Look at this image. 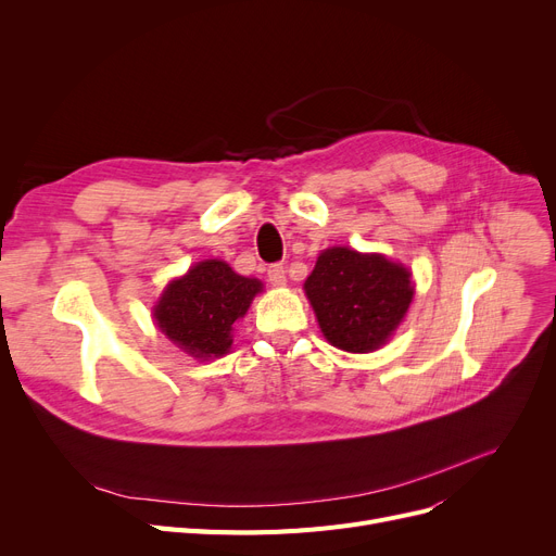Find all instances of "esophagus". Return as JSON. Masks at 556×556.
<instances>
[{
  "instance_id": "obj_1",
  "label": "esophagus",
  "mask_w": 556,
  "mask_h": 556,
  "mask_svg": "<svg viewBox=\"0 0 556 556\" xmlns=\"http://www.w3.org/2000/svg\"><path fill=\"white\" fill-rule=\"evenodd\" d=\"M268 281L273 286H283L286 283V270L283 266H279V263H275V266L268 268Z\"/></svg>"
}]
</instances>
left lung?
I'll return each mask as SVG.
<instances>
[{
  "mask_svg": "<svg viewBox=\"0 0 556 556\" xmlns=\"http://www.w3.org/2000/svg\"><path fill=\"white\" fill-rule=\"evenodd\" d=\"M325 338L349 354L383 346L410 308L413 273L383 254L329 248L304 281Z\"/></svg>",
  "mask_w": 556,
  "mask_h": 556,
  "instance_id": "8db88e82",
  "label": "left lung"
}]
</instances>
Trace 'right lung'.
I'll return each mask as SVG.
<instances>
[{"label": "right lung", "mask_w": 556, "mask_h": 556, "mask_svg": "<svg viewBox=\"0 0 556 556\" xmlns=\"http://www.w3.org/2000/svg\"><path fill=\"white\" fill-rule=\"evenodd\" d=\"M263 283L237 275L220 258H204L173 279L153 308L160 331L193 358L229 352L233 325L248 313Z\"/></svg>", "instance_id": "right-lung-1"}]
</instances>
